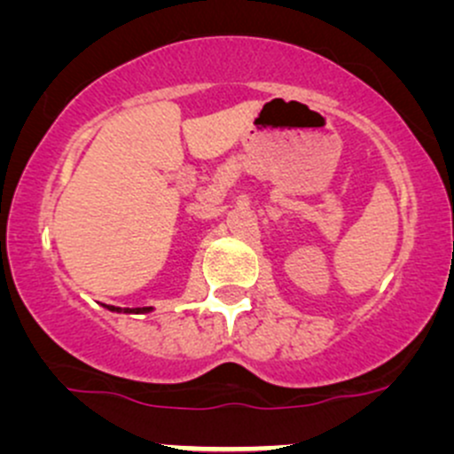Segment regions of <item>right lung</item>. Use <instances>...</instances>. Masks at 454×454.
Listing matches in <instances>:
<instances>
[{"label":"right lung","mask_w":454,"mask_h":454,"mask_svg":"<svg viewBox=\"0 0 454 454\" xmlns=\"http://www.w3.org/2000/svg\"><path fill=\"white\" fill-rule=\"evenodd\" d=\"M105 308H107L109 312H127V314H131V312H134V314H138V312H151V308H136V309L127 308V309H121V308H114V305H105Z\"/></svg>","instance_id":"1"}]
</instances>
